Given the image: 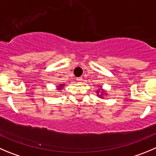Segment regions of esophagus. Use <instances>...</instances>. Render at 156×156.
Instances as JSON below:
<instances>
[{
	"instance_id": "obj_1",
	"label": "esophagus",
	"mask_w": 156,
	"mask_h": 156,
	"mask_svg": "<svg viewBox=\"0 0 156 156\" xmlns=\"http://www.w3.org/2000/svg\"><path fill=\"white\" fill-rule=\"evenodd\" d=\"M76 81H77V83H81L83 81V78L82 77H77Z\"/></svg>"
}]
</instances>
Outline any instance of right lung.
<instances>
[{
	"label": "right lung",
	"instance_id": "add662e5",
	"mask_svg": "<svg viewBox=\"0 0 156 156\" xmlns=\"http://www.w3.org/2000/svg\"><path fill=\"white\" fill-rule=\"evenodd\" d=\"M62 86H63V85H60V88H61V87H62Z\"/></svg>",
	"mask_w": 156,
	"mask_h": 156
}]
</instances>
